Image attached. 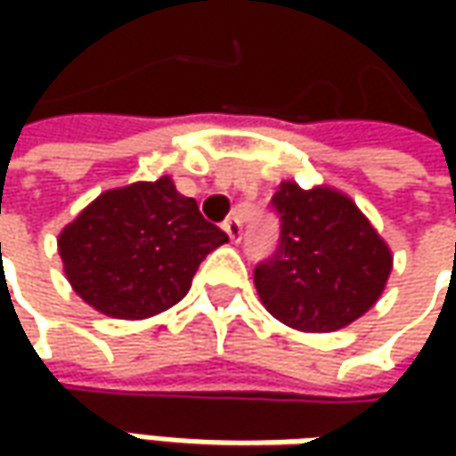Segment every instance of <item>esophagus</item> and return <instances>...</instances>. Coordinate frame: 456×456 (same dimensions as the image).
Returning <instances> with one entry per match:
<instances>
[{
	"instance_id": "34e87169",
	"label": "esophagus",
	"mask_w": 456,
	"mask_h": 456,
	"mask_svg": "<svg viewBox=\"0 0 456 456\" xmlns=\"http://www.w3.org/2000/svg\"><path fill=\"white\" fill-rule=\"evenodd\" d=\"M223 231L228 233V238H231L233 243H238V240H240V236H243V228H240V218H238V216H231V218L223 223Z\"/></svg>"
}]
</instances>
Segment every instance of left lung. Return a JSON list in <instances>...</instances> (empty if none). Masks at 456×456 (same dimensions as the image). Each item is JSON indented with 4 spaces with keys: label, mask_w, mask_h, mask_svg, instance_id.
Listing matches in <instances>:
<instances>
[{
    "label": "left lung",
    "mask_w": 456,
    "mask_h": 456,
    "mask_svg": "<svg viewBox=\"0 0 456 456\" xmlns=\"http://www.w3.org/2000/svg\"><path fill=\"white\" fill-rule=\"evenodd\" d=\"M281 220L276 254L254 269L264 306L302 332H335L380 299L394 256L345 192L279 184L272 198Z\"/></svg>",
    "instance_id": "obj_1"
}]
</instances>
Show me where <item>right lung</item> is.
I'll list each match as a JSON object with an SVG mask.
<instances>
[{
  "label": "right lung",
  "instance_id": "1",
  "mask_svg": "<svg viewBox=\"0 0 456 456\" xmlns=\"http://www.w3.org/2000/svg\"><path fill=\"white\" fill-rule=\"evenodd\" d=\"M228 236L208 223L172 177L101 192L58 236L62 272L86 305L114 320L175 306Z\"/></svg>",
  "mask_w": 456,
  "mask_h": 456
}]
</instances>
